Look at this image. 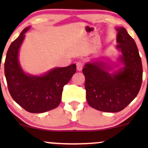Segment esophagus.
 <instances>
[{"instance_id": "esophagus-1", "label": "esophagus", "mask_w": 148, "mask_h": 148, "mask_svg": "<svg viewBox=\"0 0 148 148\" xmlns=\"http://www.w3.org/2000/svg\"><path fill=\"white\" fill-rule=\"evenodd\" d=\"M76 65H77V71H80L82 70L84 64H83V62L82 61H78L76 62Z\"/></svg>"}]
</instances>
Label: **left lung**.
<instances>
[{
  "mask_svg": "<svg viewBox=\"0 0 148 148\" xmlns=\"http://www.w3.org/2000/svg\"><path fill=\"white\" fill-rule=\"evenodd\" d=\"M116 29V48L121 52L118 60L123 66L110 73L114 66L96 60L87 62L82 71L88 103L102 112L123 110L138 94L142 82V63L135 42L124 27Z\"/></svg>",
  "mask_w": 148,
  "mask_h": 148,
  "instance_id": "8db88e82",
  "label": "left lung"
}]
</instances>
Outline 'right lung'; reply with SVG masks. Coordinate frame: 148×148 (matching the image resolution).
<instances>
[{"mask_svg": "<svg viewBox=\"0 0 148 148\" xmlns=\"http://www.w3.org/2000/svg\"><path fill=\"white\" fill-rule=\"evenodd\" d=\"M29 28H25L9 46L5 62V74L13 100L27 112L42 113L59 105L63 87L75 73L76 64L52 69L42 75L25 73L20 65L19 51Z\"/></svg>", "mask_w": 148, "mask_h": 148, "instance_id": "obj_1", "label": "right lung"}]
</instances>
